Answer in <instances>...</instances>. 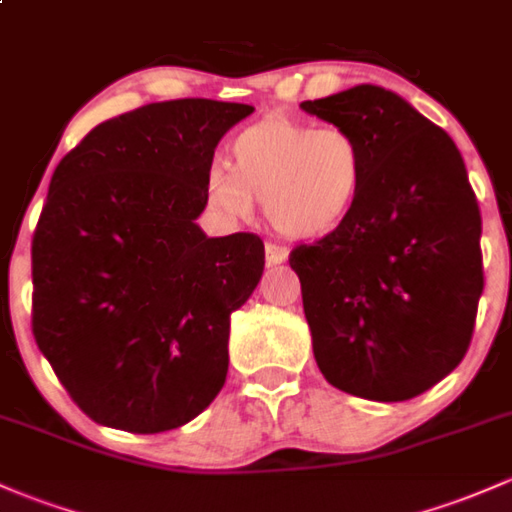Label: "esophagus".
Wrapping results in <instances>:
<instances>
[{
    "label": "esophagus",
    "instance_id": "34e87169",
    "mask_svg": "<svg viewBox=\"0 0 512 512\" xmlns=\"http://www.w3.org/2000/svg\"><path fill=\"white\" fill-rule=\"evenodd\" d=\"M288 261V249L278 244H266V263L268 266H278V263Z\"/></svg>",
    "mask_w": 512,
    "mask_h": 512
}]
</instances>
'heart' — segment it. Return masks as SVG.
<instances>
[{
	"label": "heart",
	"instance_id": "b5f03b06",
	"mask_svg": "<svg viewBox=\"0 0 512 512\" xmlns=\"http://www.w3.org/2000/svg\"><path fill=\"white\" fill-rule=\"evenodd\" d=\"M232 161L205 175L207 205L227 219H246L254 197L280 234L315 239L339 229L366 183V156L349 131L268 117L241 129Z\"/></svg>",
	"mask_w": 512,
	"mask_h": 512
}]
</instances>
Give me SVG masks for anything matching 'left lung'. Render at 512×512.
Returning <instances> with one entry per match:
<instances>
[{
  "mask_svg": "<svg viewBox=\"0 0 512 512\" xmlns=\"http://www.w3.org/2000/svg\"><path fill=\"white\" fill-rule=\"evenodd\" d=\"M300 109L349 131L366 156L349 219L290 254L315 361L356 398L410 400L461 364L483 293L481 214L464 158L386 87L356 85Z\"/></svg>",
  "mask_w": 512,
  "mask_h": 512,
  "instance_id": "obj_1",
  "label": "left lung"
}]
</instances>
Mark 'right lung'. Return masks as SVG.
Masks as SVG:
<instances>
[{
  "label": "right lung",
  "mask_w": 512,
  "mask_h": 512,
  "mask_svg": "<svg viewBox=\"0 0 512 512\" xmlns=\"http://www.w3.org/2000/svg\"><path fill=\"white\" fill-rule=\"evenodd\" d=\"M254 112L153 102L97 124L53 170L31 246L34 337L97 425L175 430L217 398L229 317L261 280L256 234L207 236L205 175Z\"/></svg>",
  "instance_id": "1"
}]
</instances>
